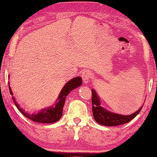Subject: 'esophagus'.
I'll return each mask as SVG.
<instances>
[{"mask_svg": "<svg viewBox=\"0 0 157 157\" xmlns=\"http://www.w3.org/2000/svg\"><path fill=\"white\" fill-rule=\"evenodd\" d=\"M82 79L85 84H87L91 79V73L89 70L86 69L82 73Z\"/></svg>", "mask_w": 157, "mask_h": 157, "instance_id": "esophagus-1", "label": "esophagus"}]
</instances>
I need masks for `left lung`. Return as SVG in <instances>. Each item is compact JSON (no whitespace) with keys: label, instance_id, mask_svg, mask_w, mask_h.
Masks as SVG:
<instances>
[{"label":"left lung","instance_id":"obj_1","mask_svg":"<svg viewBox=\"0 0 157 157\" xmlns=\"http://www.w3.org/2000/svg\"><path fill=\"white\" fill-rule=\"evenodd\" d=\"M91 102H92V112L94 120L97 122L102 125L116 126L127 123L133 120L141 111L140 108L137 111L131 115H120L108 111L107 110L100 106V99L94 89L91 90Z\"/></svg>","mask_w":157,"mask_h":157}]
</instances>
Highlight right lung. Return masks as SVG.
<instances>
[{"label":"right lung","instance_id":"add662e5","mask_svg":"<svg viewBox=\"0 0 157 157\" xmlns=\"http://www.w3.org/2000/svg\"><path fill=\"white\" fill-rule=\"evenodd\" d=\"M82 84V79L80 77H77L75 78L72 79L68 82L65 85L63 89L61 91L60 96L58 97V102L55 104V105L52 106L51 108H48V109L42 110L40 112L38 113H35V114H29V113H27L23 111V109H21L19 107V105H17L15 102L16 107L18 109V110L21 111V113L24 115L25 117L27 118H29V120H32V121H35L37 122H40V123H52V122H57V120H59L62 117L63 114V106L65 104V100H66V97L67 95L72 91L73 89H76L77 87L81 86ZM9 88H10V94L13 95L12 94V89H11L10 84H9ZM13 99L14 101H15V98Z\"/></svg>","mask_w":157,"mask_h":157}]
</instances>
